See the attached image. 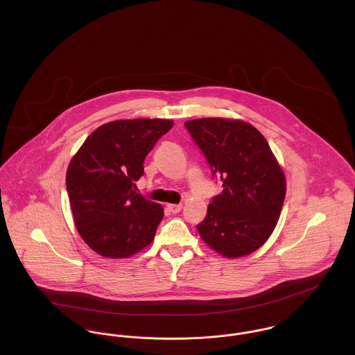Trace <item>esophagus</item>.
<instances>
[{
    "label": "esophagus",
    "mask_w": 355,
    "mask_h": 355,
    "mask_svg": "<svg viewBox=\"0 0 355 355\" xmlns=\"http://www.w3.org/2000/svg\"><path fill=\"white\" fill-rule=\"evenodd\" d=\"M182 207H183V205H182V203H179V205H168V206H166V209H168L172 214L179 213V211L182 210Z\"/></svg>",
    "instance_id": "34e87169"
}]
</instances>
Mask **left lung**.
I'll list each match as a JSON object with an SVG mask.
<instances>
[{
	"mask_svg": "<svg viewBox=\"0 0 355 355\" xmlns=\"http://www.w3.org/2000/svg\"><path fill=\"white\" fill-rule=\"evenodd\" d=\"M223 193L197 225L203 242L227 258L259 249L273 232L286 197L284 173L252 124L221 117L184 123Z\"/></svg>",
	"mask_w": 355,
	"mask_h": 355,
	"instance_id": "1",
	"label": "left lung"
}]
</instances>
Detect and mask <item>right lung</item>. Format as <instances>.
Masks as SVG:
<instances>
[{
	"label": "right lung",
	"instance_id": "1",
	"mask_svg": "<svg viewBox=\"0 0 355 355\" xmlns=\"http://www.w3.org/2000/svg\"><path fill=\"white\" fill-rule=\"evenodd\" d=\"M172 125L164 119L106 123L71 159L65 182L73 221L96 253L127 258L152 243L164 209L134 189L146 155Z\"/></svg>",
	"mask_w": 355,
	"mask_h": 355
}]
</instances>
